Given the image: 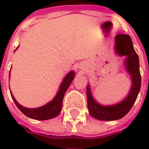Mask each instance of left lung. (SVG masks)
Segmentation results:
<instances>
[{"label":"left lung","mask_w":149,"mask_h":149,"mask_svg":"<svg viewBox=\"0 0 149 149\" xmlns=\"http://www.w3.org/2000/svg\"><path fill=\"white\" fill-rule=\"evenodd\" d=\"M115 50L118 55L127 57L125 59V67L131 76L132 87L129 95L122 102L113 105L104 106L94 100L88 84L86 92L89 114L96 119L103 121L117 120L125 116L135 103L141 87L139 60L129 35L118 34L116 36Z\"/></svg>","instance_id":"8db88e82"}]
</instances>
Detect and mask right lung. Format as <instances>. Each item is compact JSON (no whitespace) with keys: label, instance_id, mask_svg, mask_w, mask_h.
<instances>
[{"label":"right lung","instance_id":"right-lung-1","mask_svg":"<svg viewBox=\"0 0 149 149\" xmlns=\"http://www.w3.org/2000/svg\"><path fill=\"white\" fill-rule=\"evenodd\" d=\"M74 75H75V74L73 70L70 72L64 78L62 83L60 84L59 91L57 92L56 96L54 97V100H51L45 105L41 106L40 108L29 109V108L23 107L20 105V104H18V102L15 100L12 94H10V95H11V98L15 102V105L17 106V108L27 117L33 118V119H37V120L50 119V118L56 117L61 111L64 95L65 94L67 89L69 88V86L70 85L72 80L74 79Z\"/></svg>","mask_w":149,"mask_h":149}]
</instances>
